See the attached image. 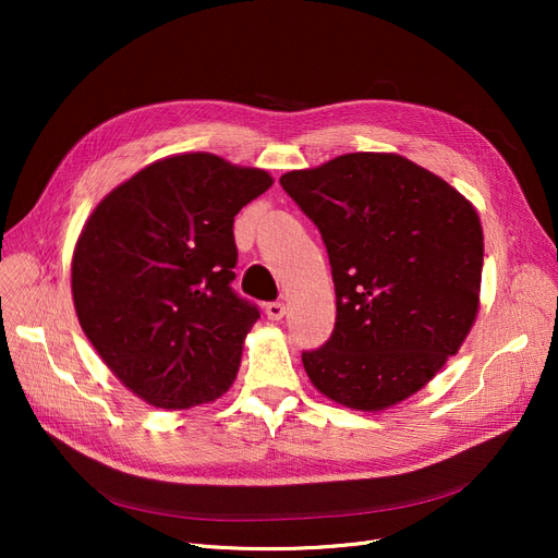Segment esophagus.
<instances>
[{"instance_id": "34e87169", "label": "esophagus", "mask_w": 558, "mask_h": 558, "mask_svg": "<svg viewBox=\"0 0 558 558\" xmlns=\"http://www.w3.org/2000/svg\"><path fill=\"white\" fill-rule=\"evenodd\" d=\"M284 312H287V307H284V303H280V301L267 303V307H264V314H267L271 320H280V318L284 316Z\"/></svg>"}]
</instances>
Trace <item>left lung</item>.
Segmentation results:
<instances>
[{
    "instance_id": "left-lung-1",
    "label": "left lung",
    "mask_w": 558,
    "mask_h": 558,
    "mask_svg": "<svg viewBox=\"0 0 558 558\" xmlns=\"http://www.w3.org/2000/svg\"><path fill=\"white\" fill-rule=\"evenodd\" d=\"M280 185L320 230L337 294L332 337L303 353L310 383L357 412L414 396L480 312L475 205L398 154H345L287 171Z\"/></svg>"
}]
</instances>
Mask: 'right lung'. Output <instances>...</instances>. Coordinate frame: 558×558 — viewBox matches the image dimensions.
<instances>
[{"mask_svg": "<svg viewBox=\"0 0 558 558\" xmlns=\"http://www.w3.org/2000/svg\"><path fill=\"white\" fill-rule=\"evenodd\" d=\"M274 185L257 167L179 154L140 169L87 217L72 255L78 324L151 407L221 398L259 312L234 294L232 221Z\"/></svg>", "mask_w": 558, "mask_h": 558, "instance_id": "right-lung-1", "label": "right lung"}]
</instances>
